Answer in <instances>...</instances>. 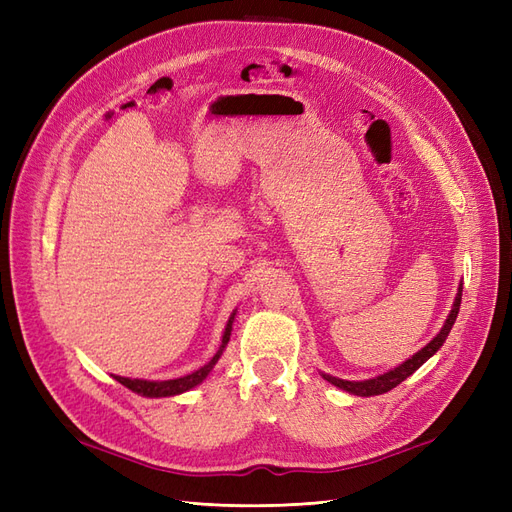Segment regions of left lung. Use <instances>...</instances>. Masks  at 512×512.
<instances>
[{
    "instance_id": "8db88e82",
    "label": "left lung",
    "mask_w": 512,
    "mask_h": 512,
    "mask_svg": "<svg viewBox=\"0 0 512 512\" xmlns=\"http://www.w3.org/2000/svg\"><path fill=\"white\" fill-rule=\"evenodd\" d=\"M459 305H461V286H459V292H457V297H455L451 314H448V318H446V322H444V327L440 329V333H438L436 337H433L425 348H421L416 354H412L408 361L397 365V367L391 369V371H386V374H380V376L369 378V380H361V382H356V380H342V378H335V376H329V374H322V378L327 380V382H331V384H335L337 389H342V391L352 393V395H359V397H371V395L389 393L391 389H395L397 384H401L406 378H410L418 367H421L427 359H431V356L442 348V344L446 342V337H448V333H451L453 324H455V320H457Z\"/></svg>"
}]
</instances>
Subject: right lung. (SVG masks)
<instances>
[{"label":"right lung","mask_w":512,"mask_h":512,"mask_svg":"<svg viewBox=\"0 0 512 512\" xmlns=\"http://www.w3.org/2000/svg\"><path fill=\"white\" fill-rule=\"evenodd\" d=\"M235 314H237V309L228 318V324H226L224 335H222V344H220L218 352L213 354V359L207 365L192 371V374L183 376V378H175V380H141V378H123V376H113V378L117 382H121L123 386H128L132 393H138V395H143V397H170V395H179V393H185V391L194 389L196 384H200L209 376V371L213 369V365L220 361L224 348L230 342V331H232V320H235Z\"/></svg>","instance_id":"right-lung-1"}]
</instances>
